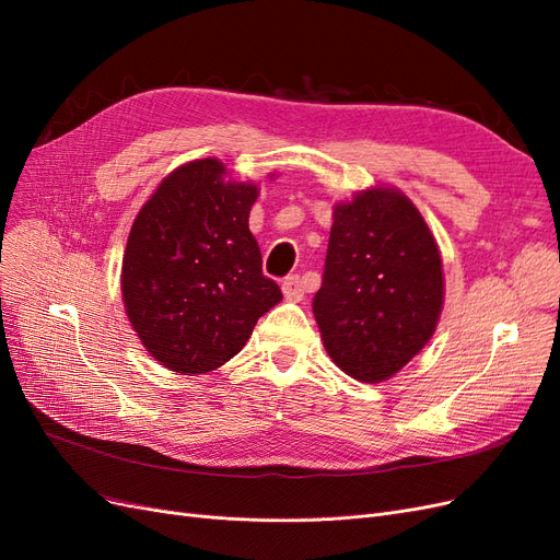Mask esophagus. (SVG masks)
I'll return each mask as SVG.
<instances>
[{
  "label": "esophagus",
  "instance_id": "esophagus-1",
  "mask_svg": "<svg viewBox=\"0 0 560 560\" xmlns=\"http://www.w3.org/2000/svg\"><path fill=\"white\" fill-rule=\"evenodd\" d=\"M303 292H306V287H303V280L299 276H290V278L282 280V294H284V299L301 301Z\"/></svg>",
  "mask_w": 560,
  "mask_h": 560
}]
</instances>
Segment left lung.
Segmentation results:
<instances>
[{"label": "left lung", "mask_w": 560, "mask_h": 560, "mask_svg": "<svg viewBox=\"0 0 560 560\" xmlns=\"http://www.w3.org/2000/svg\"><path fill=\"white\" fill-rule=\"evenodd\" d=\"M444 306L442 257L401 191L376 186L334 208L313 315L348 376L383 383L432 338Z\"/></svg>", "instance_id": "1"}]
</instances>
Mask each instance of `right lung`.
<instances>
[{"label":"right lung","instance_id":"1","mask_svg":"<svg viewBox=\"0 0 560 560\" xmlns=\"http://www.w3.org/2000/svg\"><path fill=\"white\" fill-rule=\"evenodd\" d=\"M224 175L217 159L173 171L135 217L124 254L132 329L151 358L186 376L235 358L282 301L247 224L257 184Z\"/></svg>","mask_w":560,"mask_h":560}]
</instances>
